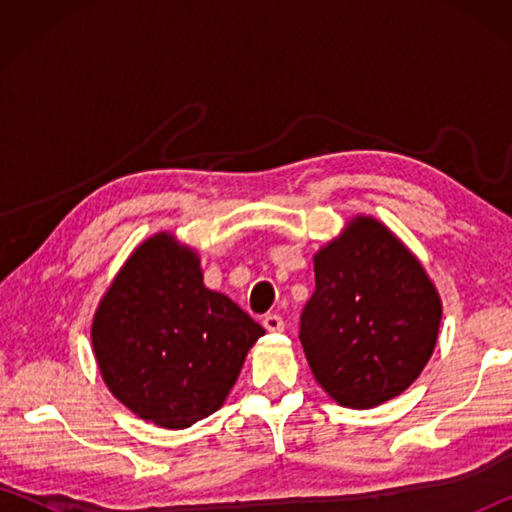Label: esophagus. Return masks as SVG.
I'll return each instance as SVG.
<instances>
[{"label":"esophagus","mask_w":512,"mask_h":512,"mask_svg":"<svg viewBox=\"0 0 512 512\" xmlns=\"http://www.w3.org/2000/svg\"><path fill=\"white\" fill-rule=\"evenodd\" d=\"M262 325L266 327V332H273V334L284 332V320L277 314H266L264 320H262Z\"/></svg>","instance_id":"esophagus-1"}]
</instances>
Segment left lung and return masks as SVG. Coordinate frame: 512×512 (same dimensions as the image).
<instances>
[{
    "label": "left lung",
    "mask_w": 512,
    "mask_h": 512,
    "mask_svg": "<svg viewBox=\"0 0 512 512\" xmlns=\"http://www.w3.org/2000/svg\"><path fill=\"white\" fill-rule=\"evenodd\" d=\"M314 273L300 343L323 391L348 409L404 393L431 359L443 318L418 257L384 223L354 216L314 255Z\"/></svg>",
    "instance_id": "left-lung-1"
}]
</instances>
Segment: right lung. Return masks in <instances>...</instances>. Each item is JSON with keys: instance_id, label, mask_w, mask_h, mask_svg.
Returning a JSON list of instances; mask_svg holds the SVG:
<instances>
[{"instance_id": "add662e5", "label": "right lung", "mask_w": 512, "mask_h": 512, "mask_svg": "<svg viewBox=\"0 0 512 512\" xmlns=\"http://www.w3.org/2000/svg\"><path fill=\"white\" fill-rule=\"evenodd\" d=\"M262 334L244 309L205 287L201 259L169 232L133 250L92 320L110 393L164 429L219 411Z\"/></svg>"}]
</instances>
